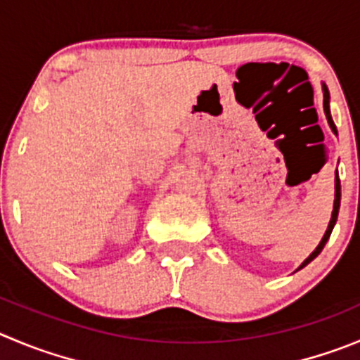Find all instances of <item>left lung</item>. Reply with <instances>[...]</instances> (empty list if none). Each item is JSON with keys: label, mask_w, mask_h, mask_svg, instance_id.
<instances>
[{"label": "left lung", "mask_w": 360, "mask_h": 360, "mask_svg": "<svg viewBox=\"0 0 360 360\" xmlns=\"http://www.w3.org/2000/svg\"><path fill=\"white\" fill-rule=\"evenodd\" d=\"M321 90H323V111H325V116H327V122L328 125H330L332 132L338 136V131H336V125H334V122H332V116H330V105H328V102H330V95H328V88L327 84H321ZM340 203H341V184H340V176H338V171H336V194H334V210H332V217H330V222H328L327 226V231H325L323 238H321V242L318 244V248L314 249L313 252H311L309 256H307L306 259H304L302 265L299 266V269H304V266L307 265L309 262H313L314 258H316L318 255L321 252V249L325 248V244H327L328 237H330L332 229H334V224H336L338 221V214H340Z\"/></svg>", "instance_id": "left-lung-1"}]
</instances>
